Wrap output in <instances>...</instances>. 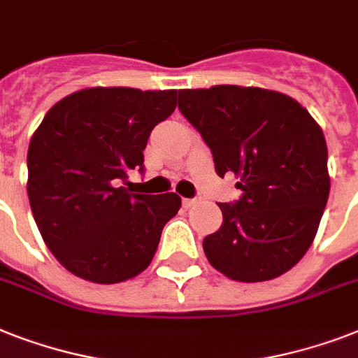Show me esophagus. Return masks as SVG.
<instances>
[{"mask_svg":"<svg viewBox=\"0 0 358 358\" xmlns=\"http://www.w3.org/2000/svg\"><path fill=\"white\" fill-rule=\"evenodd\" d=\"M196 202H199V199H184V201H182V204H184V208H191V206H195Z\"/></svg>","mask_w":358,"mask_h":358,"instance_id":"1","label":"esophagus"}]
</instances>
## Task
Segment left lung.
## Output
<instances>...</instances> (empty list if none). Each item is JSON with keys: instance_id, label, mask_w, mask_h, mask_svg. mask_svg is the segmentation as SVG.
Listing matches in <instances>:
<instances>
[{"instance_id": "1", "label": "left lung", "mask_w": 358, "mask_h": 358, "mask_svg": "<svg viewBox=\"0 0 358 358\" xmlns=\"http://www.w3.org/2000/svg\"><path fill=\"white\" fill-rule=\"evenodd\" d=\"M178 109L210 146L215 173L232 171L243 193L219 202L223 224L202 241L206 258L239 282L280 277L305 256L327 204L320 124L294 98L260 87L184 89Z\"/></svg>"}]
</instances>
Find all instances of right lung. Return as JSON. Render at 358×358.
Segmentation results:
<instances>
[{"label": "right lung", "instance_id": "1", "mask_svg": "<svg viewBox=\"0 0 358 358\" xmlns=\"http://www.w3.org/2000/svg\"><path fill=\"white\" fill-rule=\"evenodd\" d=\"M178 91L92 87L57 102L31 137L27 195L52 255L76 277L115 284L145 271L163 227L182 206L176 193H129L120 182L143 173L156 124Z\"/></svg>", "mask_w": 358, "mask_h": 358}]
</instances>
